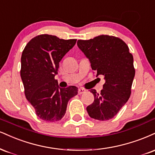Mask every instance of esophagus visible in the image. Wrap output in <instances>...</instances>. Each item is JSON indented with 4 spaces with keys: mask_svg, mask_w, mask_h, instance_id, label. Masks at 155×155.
Here are the masks:
<instances>
[{
    "mask_svg": "<svg viewBox=\"0 0 155 155\" xmlns=\"http://www.w3.org/2000/svg\"><path fill=\"white\" fill-rule=\"evenodd\" d=\"M86 92V90L85 89H84L82 88H79V91H78V93H79V94H83V93Z\"/></svg>",
    "mask_w": 155,
    "mask_h": 155,
    "instance_id": "obj_1",
    "label": "esophagus"
}]
</instances>
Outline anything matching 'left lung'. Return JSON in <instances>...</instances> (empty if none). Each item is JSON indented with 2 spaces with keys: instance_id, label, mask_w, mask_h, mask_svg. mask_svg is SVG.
Masks as SVG:
<instances>
[{
  "instance_id": "1",
  "label": "left lung",
  "mask_w": 155,
  "mask_h": 155,
  "mask_svg": "<svg viewBox=\"0 0 155 155\" xmlns=\"http://www.w3.org/2000/svg\"><path fill=\"white\" fill-rule=\"evenodd\" d=\"M77 45L89 59L96 77L103 76L105 81L100 94L90 90L94 100L87 106L88 114L98 120L113 118L131 95L135 76L133 55L124 41L109 35L79 40Z\"/></svg>"
}]
</instances>
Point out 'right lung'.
I'll list each match as a JSON object with an SVG mask.
<instances>
[{
	"label": "right lung",
	"mask_w": 155,
	"mask_h": 155,
	"mask_svg": "<svg viewBox=\"0 0 155 155\" xmlns=\"http://www.w3.org/2000/svg\"><path fill=\"white\" fill-rule=\"evenodd\" d=\"M76 40H63L56 36L41 35L28 42L21 58V78L26 98L42 120L55 122L66 113L71 98L78 88H61L55 76L59 62L75 45Z\"/></svg>",
	"instance_id": "add662e5"
}]
</instances>
